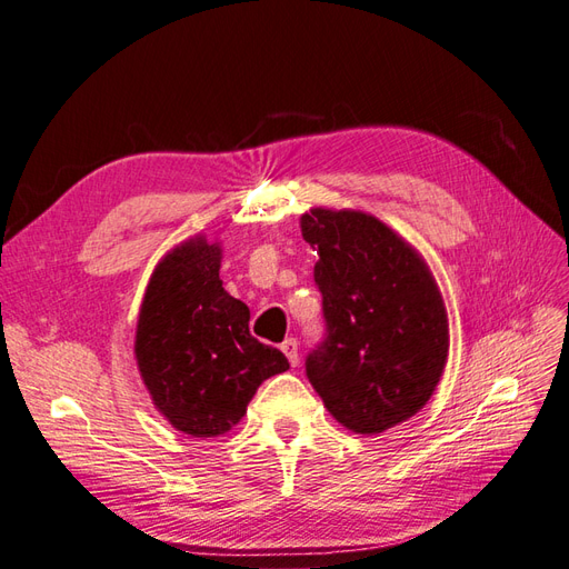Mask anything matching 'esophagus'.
I'll use <instances>...</instances> for the list:
<instances>
[{
	"instance_id": "esophagus-1",
	"label": "esophagus",
	"mask_w": 569,
	"mask_h": 569,
	"mask_svg": "<svg viewBox=\"0 0 569 569\" xmlns=\"http://www.w3.org/2000/svg\"><path fill=\"white\" fill-rule=\"evenodd\" d=\"M282 353L289 358V363H291V368H297L299 366V343H297V339H284L282 341Z\"/></svg>"
}]
</instances>
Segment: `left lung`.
Listing matches in <instances>:
<instances>
[{
	"label": "left lung",
	"instance_id": "1",
	"mask_svg": "<svg viewBox=\"0 0 569 569\" xmlns=\"http://www.w3.org/2000/svg\"><path fill=\"white\" fill-rule=\"evenodd\" d=\"M301 234L318 251L327 337L306 375L332 418L382 435L416 416L449 358V316L432 270L387 222L316 206Z\"/></svg>",
	"mask_w": 569,
	"mask_h": 569
}]
</instances>
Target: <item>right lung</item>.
Returning <instances> with one entry per match:
<instances>
[{
    "mask_svg": "<svg viewBox=\"0 0 569 569\" xmlns=\"http://www.w3.org/2000/svg\"><path fill=\"white\" fill-rule=\"evenodd\" d=\"M222 249L184 239L153 268L140 306L134 358L153 406L189 437L226 435L256 389L289 368L249 332V308L220 280Z\"/></svg>",
    "mask_w": 569,
    "mask_h": 569,
    "instance_id": "obj_1",
    "label": "right lung"
}]
</instances>
